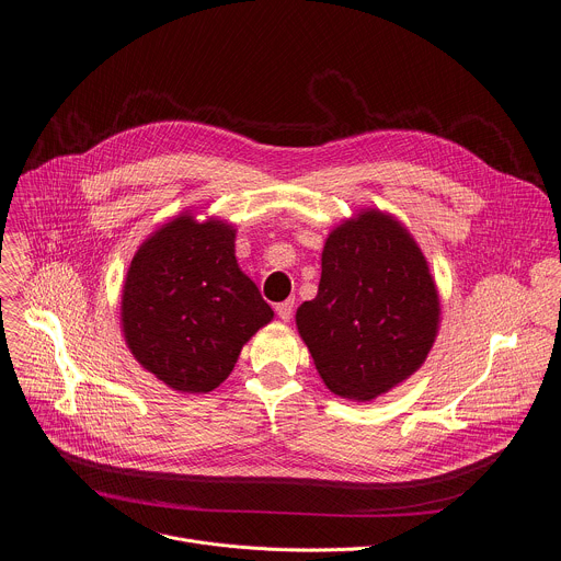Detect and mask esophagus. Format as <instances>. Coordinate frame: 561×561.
Returning <instances> with one entry per match:
<instances>
[{
  "mask_svg": "<svg viewBox=\"0 0 561 561\" xmlns=\"http://www.w3.org/2000/svg\"><path fill=\"white\" fill-rule=\"evenodd\" d=\"M293 309H295V299L279 301L277 307H275V311H277V316H279V320H282V322H290V318H293Z\"/></svg>",
  "mask_w": 561,
  "mask_h": 561,
  "instance_id": "esophagus-1",
  "label": "esophagus"
}]
</instances>
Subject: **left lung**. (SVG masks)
I'll list each match as a JSON object with an SVG mask.
<instances>
[{"label": "left lung", "instance_id": "1", "mask_svg": "<svg viewBox=\"0 0 561 561\" xmlns=\"http://www.w3.org/2000/svg\"><path fill=\"white\" fill-rule=\"evenodd\" d=\"M438 316L421 248L393 217L369 210L329 234L318 295L295 322L324 385L371 400L425 363Z\"/></svg>", "mask_w": 561, "mask_h": 561}]
</instances>
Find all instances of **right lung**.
<instances>
[{
  "mask_svg": "<svg viewBox=\"0 0 561 561\" xmlns=\"http://www.w3.org/2000/svg\"><path fill=\"white\" fill-rule=\"evenodd\" d=\"M123 331L134 358L176 391L219 387L241 346L273 320L234 257V230L183 215L134 254L123 286Z\"/></svg>",
  "mask_w": 561,
  "mask_h": 561,
  "instance_id": "obj_1",
  "label": "right lung"
}]
</instances>
